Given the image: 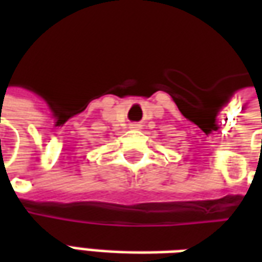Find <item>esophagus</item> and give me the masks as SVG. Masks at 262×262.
Instances as JSON below:
<instances>
[{"instance_id": "obj_1", "label": "esophagus", "mask_w": 262, "mask_h": 262, "mask_svg": "<svg viewBox=\"0 0 262 262\" xmlns=\"http://www.w3.org/2000/svg\"><path fill=\"white\" fill-rule=\"evenodd\" d=\"M142 127V125L140 123H137V122H135V123H130V129H133V130H139Z\"/></svg>"}]
</instances>
